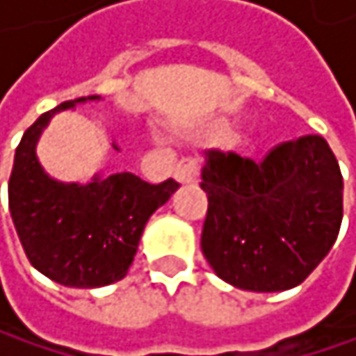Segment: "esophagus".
<instances>
[{
  "mask_svg": "<svg viewBox=\"0 0 356 356\" xmlns=\"http://www.w3.org/2000/svg\"><path fill=\"white\" fill-rule=\"evenodd\" d=\"M200 175V166L196 160L192 158H181L177 162V168H175V179L179 184H194Z\"/></svg>",
  "mask_w": 356,
  "mask_h": 356,
  "instance_id": "obj_1",
  "label": "esophagus"
}]
</instances>
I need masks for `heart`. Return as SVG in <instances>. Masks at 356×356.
<instances>
[{"mask_svg":"<svg viewBox=\"0 0 356 356\" xmlns=\"http://www.w3.org/2000/svg\"><path fill=\"white\" fill-rule=\"evenodd\" d=\"M230 134V126L228 124H216L211 130H209V136L211 138H226Z\"/></svg>","mask_w":356,"mask_h":356,"instance_id":"obj_1","label":"heart"}]
</instances>
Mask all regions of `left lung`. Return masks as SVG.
<instances>
[{"mask_svg":"<svg viewBox=\"0 0 356 356\" xmlns=\"http://www.w3.org/2000/svg\"><path fill=\"white\" fill-rule=\"evenodd\" d=\"M200 188L209 200L202 254L241 291L299 286L333 248L344 216L339 164L318 134L286 140L263 162L209 149Z\"/></svg>","mask_w":356,"mask_h":356,"instance_id":"left-lung-1","label":"left lung"}]
</instances>
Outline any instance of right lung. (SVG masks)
Wrapping results in <instances>:
<instances>
[{
	"label": "right lung",
	"instance_id": "right-lung-1",
	"mask_svg": "<svg viewBox=\"0 0 356 356\" xmlns=\"http://www.w3.org/2000/svg\"><path fill=\"white\" fill-rule=\"evenodd\" d=\"M85 100L98 95L61 102L33 121L8 181L12 222L29 263L70 289H98L126 277L147 220L179 188L175 179L154 186L132 172L98 175L85 186L51 179L38 162L35 143L55 113Z\"/></svg>",
	"mask_w": 356,
	"mask_h": 356
}]
</instances>
